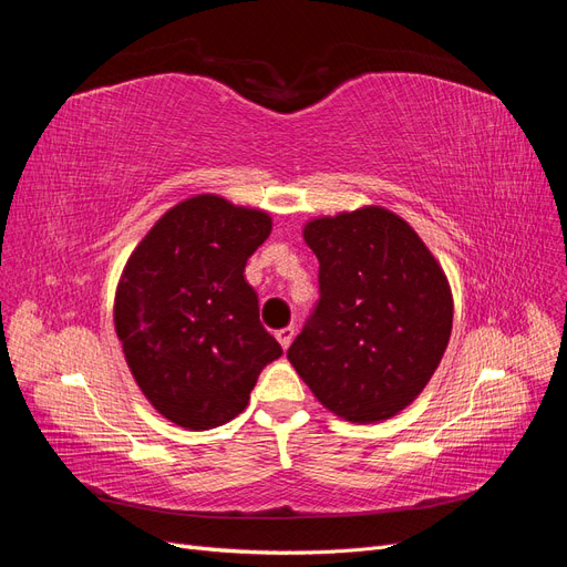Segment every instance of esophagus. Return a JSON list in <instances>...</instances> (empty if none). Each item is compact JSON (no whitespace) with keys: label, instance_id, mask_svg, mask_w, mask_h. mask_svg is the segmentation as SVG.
Here are the masks:
<instances>
[{"label":"esophagus","instance_id":"obj_1","mask_svg":"<svg viewBox=\"0 0 567 567\" xmlns=\"http://www.w3.org/2000/svg\"><path fill=\"white\" fill-rule=\"evenodd\" d=\"M274 336H277V340H279V346H281L284 350H288V346H290V342H293L296 329H293V326H286V329H279V331H277V333H274Z\"/></svg>","mask_w":567,"mask_h":567}]
</instances>
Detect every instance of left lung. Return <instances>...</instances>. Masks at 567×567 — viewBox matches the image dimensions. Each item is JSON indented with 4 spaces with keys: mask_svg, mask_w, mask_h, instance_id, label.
Masks as SVG:
<instances>
[{
    "mask_svg": "<svg viewBox=\"0 0 567 567\" xmlns=\"http://www.w3.org/2000/svg\"><path fill=\"white\" fill-rule=\"evenodd\" d=\"M302 238L319 260L321 298L288 362L340 419L398 416L447 350V274L409 221L381 205L315 217Z\"/></svg>",
    "mask_w": 567,
    "mask_h": 567,
    "instance_id": "8db88e82",
    "label": "left lung"
}]
</instances>
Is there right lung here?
<instances>
[{
    "label": "right lung",
    "instance_id": "obj_1",
    "mask_svg": "<svg viewBox=\"0 0 567 567\" xmlns=\"http://www.w3.org/2000/svg\"><path fill=\"white\" fill-rule=\"evenodd\" d=\"M269 231V213L198 194L148 229L120 274L113 321L125 362L153 409L186 431L236 419L281 357L244 277Z\"/></svg>",
    "mask_w": 567,
    "mask_h": 567
}]
</instances>
